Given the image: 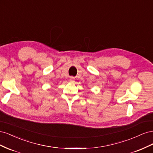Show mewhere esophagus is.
Listing matches in <instances>:
<instances>
[{"instance_id":"34e87169","label":"esophagus","mask_w":153,"mask_h":153,"mask_svg":"<svg viewBox=\"0 0 153 153\" xmlns=\"http://www.w3.org/2000/svg\"><path fill=\"white\" fill-rule=\"evenodd\" d=\"M69 82L71 83H73L75 82V78H74V77H70V78H69Z\"/></svg>"}]
</instances>
